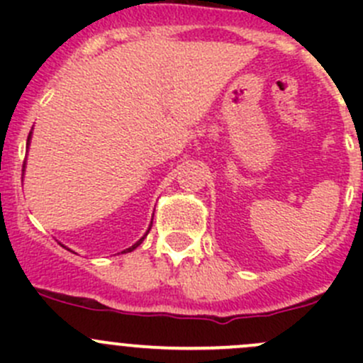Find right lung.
<instances>
[{
    "label": "right lung",
    "mask_w": 363,
    "mask_h": 363,
    "mask_svg": "<svg viewBox=\"0 0 363 363\" xmlns=\"http://www.w3.org/2000/svg\"><path fill=\"white\" fill-rule=\"evenodd\" d=\"M31 133H33V131H29V137H28V147H29V142H31ZM24 164H26V163H24ZM151 226H152V221H151V225H149V230H151ZM149 230H147V232H145V235H144V237H142V239H138V240H137V242H135V244H133V246H131V247H128V250H124L123 252H130V251L137 250V247H138V246H140V244H142V242H144V239H145V237H147ZM67 250H68V247H67Z\"/></svg>",
    "instance_id": "1"
}]
</instances>
